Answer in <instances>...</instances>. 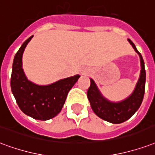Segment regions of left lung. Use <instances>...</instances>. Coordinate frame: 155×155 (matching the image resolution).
Returning a JSON list of instances; mask_svg holds the SVG:
<instances>
[{"instance_id": "obj_1", "label": "left lung", "mask_w": 155, "mask_h": 155, "mask_svg": "<svg viewBox=\"0 0 155 155\" xmlns=\"http://www.w3.org/2000/svg\"><path fill=\"white\" fill-rule=\"evenodd\" d=\"M128 41L132 45L135 51L140 55L141 63L140 76L132 94L120 103L116 104L109 102L101 95L92 79L90 80V86L87 92V97L95 114L100 118L114 124H119L130 118L141 105L145 94L146 74L144 60L132 41L130 39H128Z\"/></svg>"}]
</instances>
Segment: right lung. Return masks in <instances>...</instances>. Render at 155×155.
Masks as SVG:
<instances>
[{"mask_svg":"<svg viewBox=\"0 0 155 155\" xmlns=\"http://www.w3.org/2000/svg\"><path fill=\"white\" fill-rule=\"evenodd\" d=\"M28 38L15 56L10 79V86L19 108L26 115L37 120L46 121L60 113L68 92L80 75L63 79L46 86L37 85L27 80L22 69V55Z\"/></svg>","mask_w":155,"mask_h":155,"instance_id":"right-lung-1","label":"right lung"}]
</instances>
